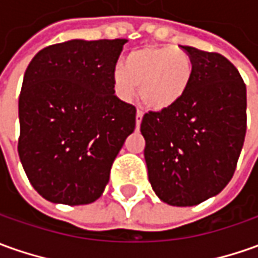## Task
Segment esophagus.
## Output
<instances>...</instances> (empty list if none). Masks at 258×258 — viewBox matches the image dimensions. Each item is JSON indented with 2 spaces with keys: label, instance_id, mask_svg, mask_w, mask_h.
Returning a JSON list of instances; mask_svg holds the SVG:
<instances>
[{
  "label": "esophagus",
  "instance_id": "1",
  "mask_svg": "<svg viewBox=\"0 0 258 258\" xmlns=\"http://www.w3.org/2000/svg\"><path fill=\"white\" fill-rule=\"evenodd\" d=\"M143 111H137V115H136V122H137V128L140 127V124H141V121H143Z\"/></svg>",
  "mask_w": 258,
  "mask_h": 258
}]
</instances>
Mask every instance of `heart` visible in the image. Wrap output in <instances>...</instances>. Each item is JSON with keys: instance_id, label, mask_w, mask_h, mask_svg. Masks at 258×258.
<instances>
[{"instance_id": "heart-1", "label": "heart", "mask_w": 258, "mask_h": 258, "mask_svg": "<svg viewBox=\"0 0 258 258\" xmlns=\"http://www.w3.org/2000/svg\"><path fill=\"white\" fill-rule=\"evenodd\" d=\"M194 78L192 57L173 46H147L133 50L122 66L113 70V87L124 101L134 99L137 87L148 108L161 111L175 106Z\"/></svg>"}]
</instances>
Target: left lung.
Segmentation results:
<instances>
[{
	"label": "left lung",
	"mask_w": 258,
	"mask_h": 258,
	"mask_svg": "<svg viewBox=\"0 0 258 258\" xmlns=\"http://www.w3.org/2000/svg\"><path fill=\"white\" fill-rule=\"evenodd\" d=\"M194 62L185 96L143 117L144 157L154 192L171 206L220 194L236 171L247 127L246 85L225 56L180 46Z\"/></svg>",
	"instance_id": "left-lung-1"
}]
</instances>
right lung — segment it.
<instances>
[{
	"label": "right lung",
	"instance_id": "obj_1",
	"mask_svg": "<svg viewBox=\"0 0 258 258\" xmlns=\"http://www.w3.org/2000/svg\"><path fill=\"white\" fill-rule=\"evenodd\" d=\"M127 39L62 42L39 50L19 94L18 154L28 179L46 201H97L136 107L114 94L113 70Z\"/></svg>",
	"mask_w": 258,
	"mask_h": 258
}]
</instances>
